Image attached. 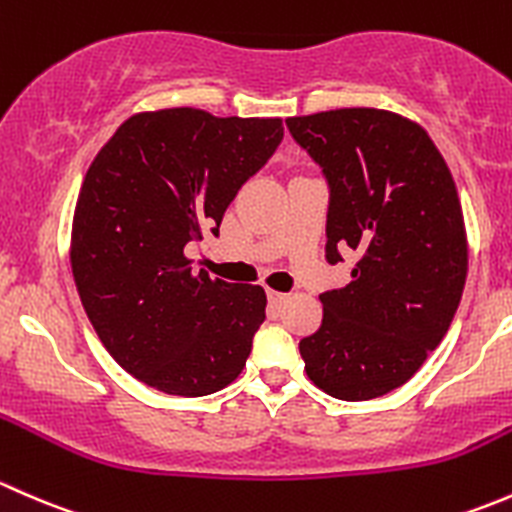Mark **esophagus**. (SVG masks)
Listing matches in <instances>:
<instances>
[{
  "mask_svg": "<svg viewBox=\"0 0 512 512\" xmlns=\"http://www.w3.org/2000/svg\"><path fill=\"white\" fill-rule=\"evenodd\" d=\"M288 295L286 293H278V291H268V300H271L273 305H281L283 300H286Z\"/></svg>",
  "mask_w": 512,
  "mask_h": 512,
  "instance_id": "34e87169",
  "label": "esophagus"
}]
</instances>
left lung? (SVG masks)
Returning a JSON list of instances; mask_svg holds the SVG:
<instances>
[{
	"instance_id": "obj_1",
	"label": "left lung",
	"mask_w": 512,
	"mask_h": 512,
	"mask_svg": "<svg viewBox=\"0 0 512 512\" xmlns=\"http://www.w3.org/2000/svg\"><path fill=\"white\" fill-rule=\"evenodd\" d=\"M330 187L325 258L357 263L325 291L300 340L310 382L345 402L402 387L449 330L468 271L456 184L426 130L397 113L340 108L286 120Z\"/></svg>"
}]
</instances>
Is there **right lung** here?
Instances as JSON below:
<instances>
[{
	"mask_svg": "<svg viewBox=\"0 0 512 512\" xmlns=\"http://www.w3.org/2000/svg\"><path fill=\"white\" fill-rule=\"evenodd\" d=\"M281 140V118L165 108L125 120L88 167L73 281L105 350L147 387L204 397L244 370L266 293L194 273L187 246L219 234L241 184Z\"/></svg>",
	"mask_w": 512,
	"mask_h": 512,
	"instance_id": "obj_1",
	"label": "right lung"
}]
</instances>
